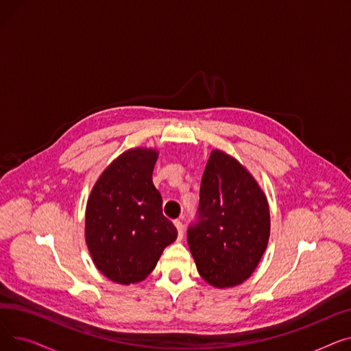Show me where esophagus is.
Masks as SVG:
<instances>
[{
  "mask_svg": "<svg viewBox=\"0 0 351 351\" xmlns=\"http://www.w3.org/2000/svg\"><path fill=\"white\" fill-rule=\"evenodd\" d=\"M173 223H175V226H176V229H178V236H179V239H182V237H183V233H185V226H183L180 219H176Z\"/></svg>",
  "mask_w": 351,
  "mask_h": 351,
  "instance_id": "34e87169",
  "label": "esophagus"
}]
</instances>
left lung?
Wrapping results in <instances>:
<instances>
[{"label": "left lung", "mask_w": 351, "mask_h": 351, "mask_svg": "<svg viewBox=\"0 0 351 351\" xmlns=\"http://www.w3.org/2000/svg\"><path fill=\"white\" fill-rule=\"evenodd\" d=\"M270 234L267 199L234 158L213 151L199 192L188 243L199 274L216 287L245 282L259 265Z\"/></svg>", "instance_id": "8db88e82"}]
</instances>
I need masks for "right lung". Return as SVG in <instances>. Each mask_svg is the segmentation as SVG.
<instances>
[{"instance_id": "add662e5", "label": "right lung", "mask_w": 351, "mask_h": 351, "mask_svg": "<svg viewBox=\"0 0 351 351\" xmlns=\"http://www.w3.org/2000/svg\"><path fill=\"white\" fill-rule=\"evenodd\" d=\"M156 159L154 149L126 151L104 171L88 199L85 239L92 261L121 285L143 280L178 237L152 182Z\"/></svg>"}]
</instances>
